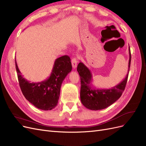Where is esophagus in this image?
I'll return each instance as SVG.
<instances>
[{
	"label": "esophagus",
	"mask_w": 146,
	"mask_h": 146,
	"mask_svg": "<svg viewBox=\"0 0 146 146\" xmlns=\"http://www.w3.org/2000/svg\"><path fill=\"white\" fill-rule=\"evenodd\" d=\"M71 63H72V68L74 69H76L77 68V59L76 58H72L71 60Z\"/></svg>",
	"instance_id": "obj_1"
}]
</instances>
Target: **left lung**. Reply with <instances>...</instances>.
I'll list each match as a JSON object with an SVG mask.
<instances>
[{
	"mask_svg": "<svg viewBox=\"0 0 146 146\" xmlns=\"http://www.w3.org/2000/svg\"><path fill=\"white\" fill-rule=\"evenodd\" d=\"M128 72L125 78L118 85L110 89H96L92 86V74L86 66L81 61L77 70L80 77V99L85 107L91 110H100L107 108L120 98L124 91L130 67L131 53L130 47Z\"/></svg>",
	"mask_w": 146,
	"mask_h": 146,
	"instance_id": "left-lung-1",
	"label": "left lung"
}]
</instances>
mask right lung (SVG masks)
Segmentation results:
<instances>
[{"instance_id": "obj_1", "label": "right lung", "mask_w": 146, "mask_h": 146, "mask_svg": "<svg viewBox=\"0 0 146 146\" xmlns=\"http://www.w3.org/2000/svg\"><path fill=\"white\" fill-rule=\"evenodd\" d=\"M15 64L19 86L25 99L40 110L47 111L54 108L58 104L61 84L72 70L70 57L64 55L56 59L50 77L37 83H30L24 78L16 60Z\"/></svg>"}]
</instances>
